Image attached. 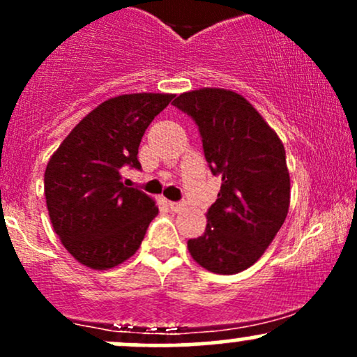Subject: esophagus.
Here are the masks:
<instances>
[{"instance_id": "esophagus-1", "label": "esophagus", "mask_w": 357, "mask_h": 357, "mask_svg": "<svg viewBox=\"0 0 357 357\" xmlns=\"http://www.w3.org/2000/svg\"><path fill=\"white\" fill-rule=\"evenodd\" d=\"M169 208L173 211L179 213V211L186 210V203H183V202H169Z\"/></svg>"}]
</instances>
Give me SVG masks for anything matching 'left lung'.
Instances as JSON below:
<instances>
[{
    "label": "left lung",
    "mask_w": 357,
    "mask_h": 357,
    "mask_svg": "<svg viewBox=\"0 0 357 357\" xmlns=\"http://www.w3.org/2000/svg\"><path fill=\"white\" fill-rule=\"evenodd\" d=\"M173 105L198 126L208 166L221 176L204 233L188 240V250L203 268L233 275L264 255L287 218L290 178L284 144L233 90H192Z\"/></svg>",
    "instance_id": "1"
}]
</instances>
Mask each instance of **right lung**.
Instances as JSON below:
<instances>
[{
  "label": "right lung",
  "mask_w": 357,
  "mask_h": 357,
  "mask_svg": "<svg viewBox=\"0 0 357 357\" xmlns=\"http://www.w3.org/2000/svg\"><path fill=\"white\" fill-rule=\"evenodd\" d=\"M173 97L127 93L102 102L48 161L45 198L53 230L85 267L107 270L132 257L158 215L153 198L127 188L122 169H141V139Z\"/></svg>",
  "instance_id": "right-lung-1"
}]
</instances>
